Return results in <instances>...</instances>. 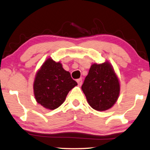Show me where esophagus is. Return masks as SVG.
Instances as JSON below:
<instances>
[{"instance_id": "esophagus-1", "label": "esophagus", "mask_w": 150, "mask_h": 150, "mask_svg": "<svg viewBox=\"0 0 150 150\" xmlns=\"http://www.w3.org/2000/svg\"><path fill=\"white\" fill-rule=\"evenodd\" d=\"M76 81H77V83H78V85L79 86H81L82 85V83H83V79L81 78V79H77L76 80Z\"/></svg>"}]
</instances>
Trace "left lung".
<instances>
[{"mask_svg":"<svg viewBox=\"0 0 150 150\" xmlns=\"http://www.w3.org/2000/svg\"><path fill=\"white\" fill-rule=\"evenodd\" d=\"M81 89L93 109L103 112L112 108L120 93V83L110 62L93 63Z\"/></svg>","mask_w":150,"mask_h":150,"instance_id":"left-lung-1","label":"left lung"}]
</instances>
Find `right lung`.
<instances>
[{
    "label": "right lung",
    "instance_id": "obj_1",
    "mask_svg": "<svg viewBox=\"0 0 150 150\" xmlns=\"http://www.w3.org/2000/svg\"><path fill=\"white\" fill-rule=\"evenodd\" d=\"M76 86L77 83L63 69L60 62H56L49 57L36 72L33 94L37 103L44 108L53 110L64 103L69 92Z\"/></svg>",
    "mask_w": 150,
    "mask_h": 150
}]
</instances>
